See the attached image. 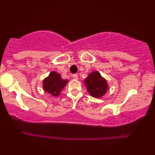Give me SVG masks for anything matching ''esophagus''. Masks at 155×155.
<instances>
[{
	"instance_id": "obj_1",
	"label": "esophagus",
	"mask_w": 155,
	"mask_h": 155,
	"mask_svg": "<svg viewBox=\"0 0 155 155\" xmlns=\"http://www.w3.org/2000/svg\"><path fill=\"white\" fill-rule=\"evenodd\" d=\"M73 77L74 79H75V80L78 79V75H77V74H74V75H73Z\"/></svg>"
}]
</instances>
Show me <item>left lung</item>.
Returning a JSON list of instances; mask_svg holds the SVG:
<instances>
[{
	"label": "left lung",
	"mask_w": 155,
	"mask_h": 155,
	"mask_svg": "<svg viewBox=\"0 0 155 155\" xmlns=\"http://www.w3.org/2000/svg\"><path fill=\"white\" fill-rule=\"evenodd\" d=\"M84 84L91 96L97 98L104 96L108 90L107 80L97 71L91 73L84 80Z\"/></svg>",
	"instance_id": "obj_1"
}]
</instances>
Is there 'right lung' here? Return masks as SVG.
<instances>
[{
    "label": "right lung",
    "mask_w": 155,
    "mask_h": 155,
    "mask_svg": "<svg viewBox=\"0 0 155 155\" xmlns=\"http://www.w3.org/2000/svg\"><path fill=\"white\" fill-rule=\"evenodd\" d=\"M68 83V80H63L59 73L53 71L43 81V87L46 92L54 97L58 96Z\"/></svg>",
    "instance_id": "add662e5"
}]
</instances>
